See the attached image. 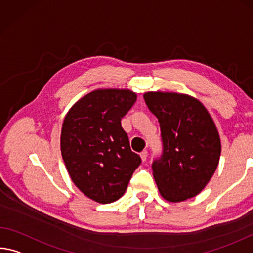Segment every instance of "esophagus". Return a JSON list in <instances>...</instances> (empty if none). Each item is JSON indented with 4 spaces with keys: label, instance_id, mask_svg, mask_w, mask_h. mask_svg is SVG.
Listing matches in <instances>:
<instances>
[{
    "label": "esophagus",
    "instance_id": "esophagus-1",
    "mask_svg": "<svg viewBox=\"0 0 253 253\" xmlns=\"http://www.w3.org/2000/svg\"><path fill=\"white\" fill-rule=\"evenodd\" d=\"M147 151H143L142 153H141V159H142V161L144 162V161H146V159H147Z\"/></svg>",
    "mask_w": 253,
    "mask_h": 253
}]
</instances>
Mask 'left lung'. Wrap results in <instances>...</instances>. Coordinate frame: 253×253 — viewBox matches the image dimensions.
Wrapping results in <instances>:
<instances>
[{
    "instance_id": "1",
    "label": "left lung",
    "mask_w": 253,
    "mask_h": 253,
    "mask_svg": "<svg viewBox=\"0 0 253 253\" xmlns=\"http://www.w3.org/2000/svg\"><path fill=\"white\" fill-rule=\"evenodd\" d=\"M144 100L161 128L162 155L152 163L160 194L171 203L195 197L218 166L220 139L214 120L188 94L147 92Z\"/></svg>"
}]
</instances>
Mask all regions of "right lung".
Segmentation results:
<instances>
[{"label": "right lung", "mask_w": 253, "mask_h": 253, "mask_svg": "<svg viewBox=\"0 0 253 253\" xmlns=\"http://www.w3.org/2000/svg\"><path fill=\"white\" fill-rule=\"evenodd\" d=\"M130 90L99 89L67 112L61 151L72 181L86 197L109 204L125 194L142 160L130 150L122 118L136 101Z\"/></svg>", "instance_id": "obj_1"}]
</instances>
